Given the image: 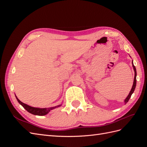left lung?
Instances as JSON below:
<instances>
[{
  "instance_id": "1",
  "label": "left lung",
  "mask_w": 147,
  "mask_h": 147,
  "mask_svg": "<svg viewBox=\"0 0 147 147\" xmlns=\"http://www.w3.org/2000/svg\"><path fill=\"white\" fill-rule=\"evenodd\" d=\"M132 67L133 68H134V72H135V76H134V83H133V85H132V89L129 92V95L127 96V97L126 98V99L124 100V103L126 104L127 102L129 101V99L131 98V95L132 94V93L134 92V90H135V88H136V76H137V72H136V69L135 67V66L134 65V64H133V62H132Z\"/></svg>"
}]
</instances>
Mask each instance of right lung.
Returning a JSON list of instances; mask_svg holds the SVG:
<instances>
[{"label":"right lung","mask_w":147,"mask_h":147,"mask_svg":"<svg viewBox=\"0 0 147 147\" xmlns=\"http://www.w3.org/2000/svg\"><path fill=\"white\" fill-rule=\"evenodd\" d=\"M16 96V98L17 99V100L18 101L19 103L23 107L24 109H25L26 110L28 111V112L32 113L33 115H38V116H43V115H45L47 113H49V112H50V110L55 109L57 107H59L61 106V105H57L55 107H50V108H44V109H40V108H35V107H30L27 104H26L23 102H22L21 101H20L18 97Z\"/></svg>","instance_id":"obj_1"}]
</instances>
